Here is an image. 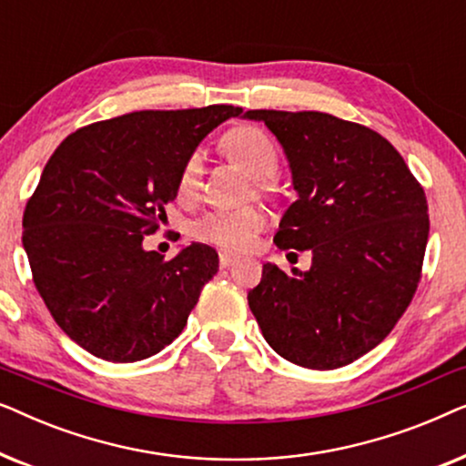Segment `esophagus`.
I'll use <instances>...</instances> for the list:
<instances>
[{
  "mask_svg": "<svg viewBox=\"0 0 466 466\" xmlns=\"http://www.w3.org/2000/svg\"><path fill=\"white\" fill-rule=\"evenodd\" d=\"M218 258H220V267H228L235 263V257H231V254H227V252H220Z\"/></svg>",
  "mask_w": 466,
  "mask_h": 466,
  "instance_id": "esophagus-1",
  "label": "esophagus"
}]
</instances>
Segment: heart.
I'll return each instance as SVG.
<instances>
[{"label": "heart", "instance_id": "obj_1", "mask_svg": "<svg viewBox=\"0 0 466 466\" xmlns=\"http://www.w3.org/2000/svg\"><path fill=\"white\" fill-rule=\"evenodd\" d=\"M222 150L246 169L254 180H271L279 169V150L269 133L252 125L228 129L220 139ZM203 176L201 152H190L177 171L176 195L180 201H193L199 195ZM265 225V216L257 208L216 209L190 225V238L220 248L225 252H241L252 246Z\"/></svg>", "mask_w": 466, "mask_h": 466}]
</instances>
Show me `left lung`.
<instances>
[{"mask_svg": "<svg viewBox=\"0 0 466 466\" xmlns=\"http://www.w3.org/2000/svg\"><path fill=\"white\" fill-rule=\"evenodd\" d=\"M284 146L299 199L278 248L309 250V271L265 263L248 292L267 343L299 367L350 365L384 341L416 295L429 203L397 148L324 112L248 110Z\"/></svg>", "mask_w": 466, "mask_h": 466, "instance_id": "8db88e82", "label": "left lung"}]
</instances>
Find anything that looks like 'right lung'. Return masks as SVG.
Wrapping results in <instances>:
<instances>
[{"instance_id":"1","label":"right lung","mask_w":466,"mask_h":466,"mask_svg":"<svg viewBox=\"0 0 466 466\" xmlns=\"http://www.w3.org/2000/svg\"><path fill=\"white\" fill-rule=\"evenodd\" d=\"M235 106L142 110L69 133L48 158L23 214V246L50 316L97 359L161 352L218 271V254L190 244L163 260L146 235L167 220L184 158Z\"/></svg>"}]
</instances>
